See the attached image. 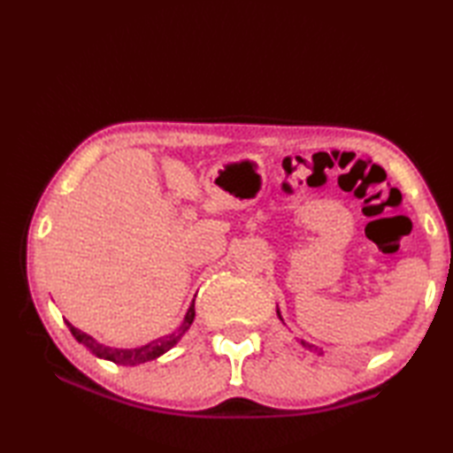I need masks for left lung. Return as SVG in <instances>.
I'll list each match as a JSON object with an SVG mask.
<instances>
[{"mask_svg": "<svg viewBox=\"0 0 453 453\" xmlns=\"http://www.w3.org/2000/svg\"><path fill=\"white\" fill-rule=\"evenodd\" d=\"M278 316H280V310H278ZM280 319H281V316H280ZM302 346L308 348V349H318V348H313V346H310V343H305V342H302Z\"/></svg>", "mask_w": 453, "mask_h": 453, "instance_id": "left-lung-1", "label": "left lung"}]
</instances>
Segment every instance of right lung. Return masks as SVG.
<instances>
[{
	"mask_svg": "<svg viewBox=\"0 0 453 453\" xmlns=\"http://www.w3.org/2000/svg\"><path fill=\"white\" fill-rule=\"evenodd\" d=\"M196 318V308H194V302H191L189 310L186 313V318H183L181 326L175 329L173 334H167L164 337H159V340H153L150 343H145L142 348H134V349H119V348H110V346H104V343H97L94 337L83 334L81 329L73 327L70 321L65 319L67 327H70L72 335L78 340L80 343H83L89 351H94L97 357H104V359H110V362H116L121 365H135V364H143V362H151V359L159 357L162 354H165L167 349H172L175 343L181 340V335L188 332L191 321Z\"/></svg>",
	"mask_w": 453,
	"mask_h": 453,
	"instance_id": "1",
	"label": "right lung"
}]
</instances>
